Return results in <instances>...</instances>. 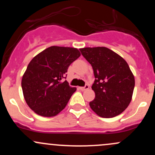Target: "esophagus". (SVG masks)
Returning a JSON list of instances; mask_svg holds the SVG:
<instances>
[{"label":"esophagus","mask_w":155,"mask_h":155,"mask_svg":"<svg viewBox=\"0 0 155 155\" xmlns=\"http://www.w3.org/2000/svg\"><path fill=\"white\" fill-rule=\"evenodd\" d=\"M89 87H89V85L86 84V85H85V87H79V90H81V91H84V90H88Z\"/></svg>","instance_id":"34e87169"}]
</instances>
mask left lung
I'll list each match as a JSON object with an SVG mask.
<instances>
[{
	"mask_svg": "<svg viewBox=\"0 0 155 155\" xmlns=\"http://www.w3.org/2000/svg\"><path fill=\"white\" fill-rule=\"evenodd\" d=\"M91 64L95 80L92 89L95 94L90 106L97 115L111 118L122 113L132 100L135 78L127 62L104 47L80 49Z\"/></svg>",
	"mask_w": 155,
	"mask_h": 155,
	"instance_id": "1",
	"label": "left lung"
}]
</instances>
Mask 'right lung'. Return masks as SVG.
I'll return each mask as SVG.
<instances>
[{"instance_id":"1","label":"right lung","mask_w":155,"mask_h":155,"mask_svg":"<svg viewBox=\"0 0 155 155\" xmlns=\"http://www.w3.org/2000/svg\"><path fill=\"white\" fill-rule=\"evenodd\" d=\"M80 55L76 48L52 46L30 62L21 84L25 100L35 114L54 117L65 108L76 88L62 79L69 65Z\"/></svg>"}]
</instances>
